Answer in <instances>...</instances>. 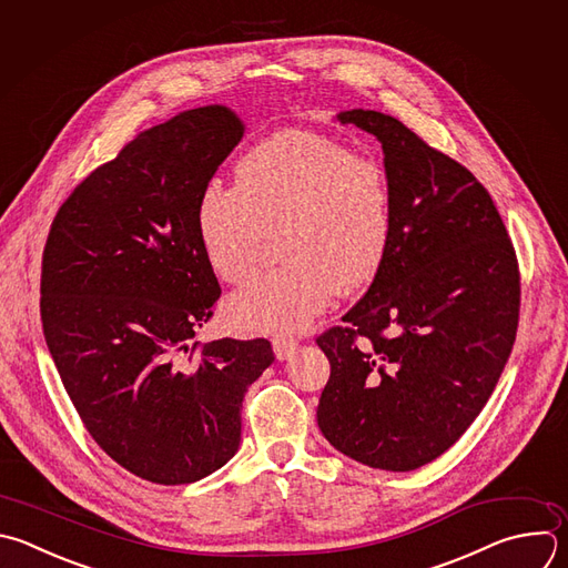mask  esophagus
Masks as SVG:
<instances>
[{
	"mask_svg": "<svg viewBox=\"0 0 568 568\" xmlns=\"http://www.w3.org/2000/svg\"><path fill=\"white\" fill-rule=\"evenodd\" d=\"M272 345H274V354H276V358H278V361H285V358H290V356L296 352L298 341H296L294 336L278 334V336H274Z\"/></svg>",
	"mask_w": 568,
	"mask_h": 568,
	"instance_id": "obj_1",
	"label": "esophagus"
}]
</instances>
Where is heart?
Masks as SVG:
<instances>
[{
    "label": "heart",
    "instance_id": "b5f03b06",
    "mask_svg": "<svg viewBox=\"0 0 568 568\" xmlns=\"http://www.w3.org/2000/svg\"><path fill=\"white\" fill-rule=\"evenodd\" d=\"M285 263L225 305L239 332H296L327 307L336 290L365 287L388 254L393 182L386 166L327 135L281 131L243 153L234 184L210 182L196 232L212 272L245 285L265 236Z\"/></svg>",
    "mask_w": 568,
    "mask_h": 568
}]
</instances>
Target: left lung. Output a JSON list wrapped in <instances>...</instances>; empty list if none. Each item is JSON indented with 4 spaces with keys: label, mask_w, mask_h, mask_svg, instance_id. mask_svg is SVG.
Wrapping results in <instances>:
<instances>
[{
    "label": "left lung",
    "mask_w": 568,
    "mask_h": 568,
    "mask_svg": "<svg viewBox=\"0 0 568 568\" xmlns=\"http://www.w3.org/2000/svg\"><path fill=\"white\" fill-rule=\"evenodd\" d=\"M379 138L393 236L365 296L316 343L329 361L318 428L343 455L415 470L477 419L510 356L519 265L486 186L393 115H338Z\"/></svg>",
    "instance_id": "obj_1"
}]
</instances>
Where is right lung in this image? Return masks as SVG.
I'll use <instances>...</instances> for the list:
<instances>
[{
    "label": "right lung",
    "mask_w": 568,
    "mask_h": 568,
    "mask_svg": "<svg viewBox=\"0 0 568 568\" xmlns=\"http://www.w3.org/2000/svg\"><path fill=\"white\" fill-rule=\"evenodd\" d=\"M243 138L227 106L138 133L58 210L40 312L60 379L95 444L140 479L178 486L225 466L267 338L194 341L221 296L196 207Z\"/></svg>",
    "instance_id": "add662e5"
}]
</instances>
